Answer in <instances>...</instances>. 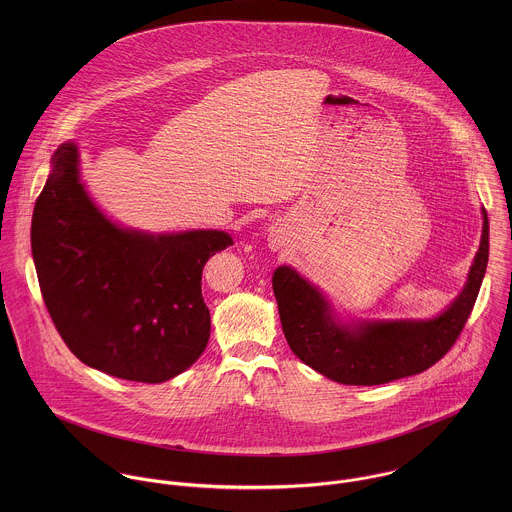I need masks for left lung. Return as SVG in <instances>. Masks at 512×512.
I'll return each mask as SVG.
<instances>
[{
	"mask_svg": "<svg viewBox=\"0 0 512 512\" xmlns=\"http://www.w3.org/2000/svg\"><path fill=\"white\" fill-rule=\"evenodd\" d=\"M489 262V219L455 301L428 321H363L345 325L331 315L327 299L290 266L274 272L272 288L293 355L323 376L351 386H372L420 374L436 365L461 335Z\"/></svg>",
	"mask_w": 512,
	"mask_h": 512,
	"instance_id": "obj_1",
	"label": "left lung"
}]
</instances>
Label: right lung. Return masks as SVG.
<instances>
[{"label": "right lung", "instance_id": "right-lung-1", "mask_svg": "<svg viewBox=\"0 0 512 512\" xmlns=\"http://www.w3.org/2000/svg\"><path fill=\"white\" fill-rule=\"evenodd\" d=\"M37 197L31 252L47 311L76 359L124 380L157 384L193 365L211 335L201 293L224 230L146 234L120 228L90 201L78 149L63 144Z\"/></svg>", "mask_w": 512, "mask_h": 512}]
</instances>
